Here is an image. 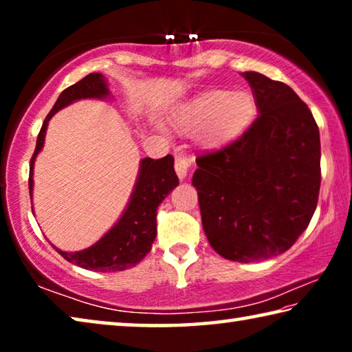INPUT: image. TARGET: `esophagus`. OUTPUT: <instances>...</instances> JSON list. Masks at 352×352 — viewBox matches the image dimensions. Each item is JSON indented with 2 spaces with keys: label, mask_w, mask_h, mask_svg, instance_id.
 <instances>
[{
  "label": "esophagus",
  "mask_w": 352,
  "mask_h": 352,
  "mask_svg": "<svg viewBox=\"0 0 352 352\" xmlns=\"http://www.w3.org/2000/svg\"><path fill=\"white\" fill-rule=\"evenodd\" d=\"M175 172L180 180H184L188 175V170L190 168V158L184 153H177L175 155Z\"/></svg>",
  "instance_id": "obj_1"
}]
</instances>
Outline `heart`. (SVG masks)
Wrapping results in <instances>:
<instances>
[{
	"instance_id": "b5f03b06",
	"label": "heart",
	"mask_w": 352,
	"mask_h": 352,
	"mask_svg": "<svg viewBox=\"0 0 352 352\" xmlns=\"http://www.w3.org/2000/svg\"><path fill=\"white\" fill-rule=\"evenodd\" d=\"M258 104L253 93L247 90H210L178 107L174 124L184 130H197L201 144L223 147L245 132L254 121Z\"/></svg>"
}]
</instances>
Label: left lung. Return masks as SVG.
Returning <instances> with one entry per match:
<instances>
[{"instance_id":"8db88e82","label":"left lung","mask_w":352,"mask_h":352,"mask_svg":"<svg viewBox=\"0 0 352 352\" xmlns=\"http://www.w3.org/2000/svg\"><path fill=\"white\" fill-rule=\"evenodd\" d=\"M259 116L241 138L199 155L205 234L225 259L284 253L307 228L318 201L320 132L309 107L283 82L247 71Z\"/></svg>"}]
</instances>
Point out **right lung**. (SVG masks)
I'll return each mask as SVG.
<instances>
[{
	"label": "right lung",
	"instance_id": "add662e5",
	"mask_svg": "<svg viewBox=\"0 0 352 352\" xmlns=\"http://www.w3.org/2000/svg\"><path fill=\"white\" fill-rule=\"evenodd\" d=\"M110 94L107 80L102 74L91 73L83 77L74 85L63 90L56 100L54 107L46 116L43 126L37 136V146L29 166V194L32 199L34 188V162L45 142L46 127L52 115L63 107L80 99L96 98L104 99ZM178 184V177L174 170V157L166 155L160 160L144 158L140 163V174L136 178L135 189L130 197L126 211L110 231L100 237L94 245L82 252L68 253L56 248L65 259L87 270L94 272H121L132 269L144 259L151 252L152 243L157 237V208Z\"/></svg>",
	"mask_w": 352,
	"mask_h": 352
}]
</instances>
